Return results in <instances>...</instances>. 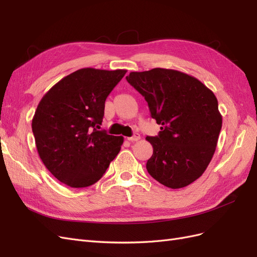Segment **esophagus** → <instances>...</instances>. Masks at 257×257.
Wrapping results in <instances>:
<instances>
[{
  "mask_svg": "<svg viewBox=\"0 0 257 257\" xmlns=\"http://www.w3.org/2000/svg\"><path fill=\"white\" fill-rule=\"evenodd\" d=\"M139 139H141V136H139V134H137V133H135L132 137H127V141L132 142V143H133V142H138Z\"/></svg>",
  "mask_w": 257,
  "mask_h": 257,
  "instance_id": "esophagus-1",
  "label": "esophagus"
}]
</instances>
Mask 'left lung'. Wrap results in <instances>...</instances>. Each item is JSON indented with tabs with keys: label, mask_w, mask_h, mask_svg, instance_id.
<instances>
[{
	"label": "left lung",
	"mask_w": 257,
	"mask_h": 257,
	"mask_svg": "<svg viewBox=\"0 0 257 257\" xmlns=\"http://www.w3.org/2000/svg\"><path fill=\"white\" fill-rule=\"evenodd\" d=\"M127 82L145 97L151 116L161 125L147 136L153 147L147 170L170 189H181L204 174L222 128L213 92L195 77L166 68L132 72Z\"/></svg>",
	"instance_id": "left-lung-1"
}]
</instances>
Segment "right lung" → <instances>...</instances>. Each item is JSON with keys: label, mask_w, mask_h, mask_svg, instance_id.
Masks as SVG:
<instances>
[{"label": "right lung", "mask_w": 257, "mask_h": 257, "mask_svg": "<svg viewBox=\"0 0 257 257\" xmlns=\"http://www.w3.org/2000/svg\"><path fill=\"white\" fill-rule=\"evenodd\" d=\"M125 69L81 68L46 93L32 120L40 158L59 181L87 188L103 177L120 152L122 136L97 131L105 100Z\"/></svg>", "instance_id": "add662e5"}]
</instances>
